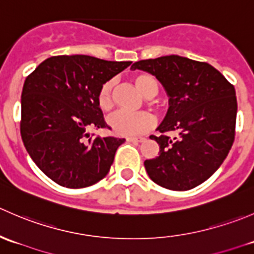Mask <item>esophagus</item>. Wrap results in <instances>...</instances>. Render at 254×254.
<instances>
[{
    "mask_svg": "<svg viewBox=\"0 0 254 254\" xmlns=\"http://www.w3.org/2000/svg\"><path fill=\"white\" fill-rule=\"evenodd\" d=\"M127 141H129V142H142V141H145V137H127Z\"/></svg>",
    "mask_w": 254,
    "mask_h": 254,
    "instance_id": "obj_1",
    "label": "esophagus"
}]
</instances>
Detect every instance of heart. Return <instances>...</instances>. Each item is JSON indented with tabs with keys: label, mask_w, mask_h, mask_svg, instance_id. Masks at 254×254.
<instances>
[{
	"label": "heart",
	"mask_w": 254,
	"mask_h": 254,
	"mask_svg": "<svg viewBox=\"0 0 254 254\" xmlns=\"http://www.w3.org/2000/svg\"><path fill=\"white\" fill-rule=\"evenodd\" d=\"M134 83L145 97L150 98L157 93V84L151 76L140 75L134 76ZM113 89L114 79L104 82L97 94V102L102 111H109L113 107ZM109 127L113 131L120 136H132V135L143 134L153 127V118L147 112L130 113L119 111L112 114L108 119Z\"/></svg>",
	"instance_id": "heart-1"
}]
</instances>
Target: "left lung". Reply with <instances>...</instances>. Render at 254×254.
<instances>
[{
    "instance_id": "left-lung-1",
    "label": "left lung",
    "mask_w": 254,
    "mask_h": 254,
    "mask_svg": "<svg viewBox=\"0 0 254 254\" xmlns=\"http://www.w3.org/2000/svg\"><path fill=\"white\" fill-rule=\"evenodd\" d=\"M155 76L170 97V108L151 135L160 145L156 158L143 162L148 177L171 190H189L221 166L235 140V87L207 63L178 55L132 64L131 70ZM177 135L171 138L169 132Z\"/></svg>"
}]
</instances>
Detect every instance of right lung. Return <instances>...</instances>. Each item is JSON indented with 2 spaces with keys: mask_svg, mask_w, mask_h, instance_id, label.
<instances>
[{
  "mask_svg": "<svg viewBox=\"0 0 254 254\" xmlns=\"http://www.w3.org/2000/svg\"><path fill=\"white\" fill-rule=\"evenodd\" d=\"M131 61L87 55L51 56L24 81L20 136L35 165L66 188H84L108 175L117 148L125 141L94 136L109 127L97 102L104 82Z\"/></svg>",
  "mask_w": 254,
  "mask_h": 254,
  "instance_id": "obj_1",
  "label": "right lung"
}]
</instances>
